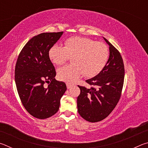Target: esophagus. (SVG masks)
Instances as JSON below:
<instances>
[{
    "instance_id": "obj_1",
    "label": "esophagus",
    "mask_w": 148,
    "mask_h": 148,
    "mask_svg": "<svg viewBox=\"0 0 148 148\" xmlns=\"http://www.w3.org/2000/svg\"><path fill=\"white\" fill-rule=\"evenodd\" d=\"M72 87V85L70 84H68V83L66 84V87H67V89H70V88H71Z\"/></svg>"
}]
</instances>
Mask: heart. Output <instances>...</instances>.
Here are the masks:
<instances>
[{"mask_svg":"<svg viewBox=\"0 0 148 148\" xmlns=\"http://www.w3.org/2000/svg\"><path fill=\"white\" fill-rule=\"evenodd\" d=\"M48 56L51 61L61 65L72 57V63L57 70L59 79L74 83L82 75L92 77L104 68L109 57L108 47L102 42L80 36L71 37L64 43V47L54 44L50 47Z\"/></svg>","mask_w":148,"mask_h":148,"instance_id":"b5f03b06","label":"heart"}]
</instances>
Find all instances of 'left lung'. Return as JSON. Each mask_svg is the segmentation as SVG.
<instances>
[{
	"mask_svg": "<svg viewBox=\"0 0 148 148\" xmlns=\"http://www.w3.org/2000/svg\"><path fill=\"white\" fill-rule=\"evenodd\" d=\"M110 56L107 63L97 76L87 79L93 86L91 89L79 86L80 94L77 99V112L86 121H102L112 112L121 94L125 76L124 64L119 52L106 38Z\"/></svg>",
	"mask_w": 148,
	"mask_h": 148,
	"instance_id": "1",
	"label": "left lung"
}]
</instances>
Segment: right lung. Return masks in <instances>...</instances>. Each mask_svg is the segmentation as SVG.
I'll return each instance as SVG.
<instances>
[{"mask_svg":"<svg viewBox=\"0 0 148 148\" xmlns=\"http://www.w3.org/2000/svg\"><path fill=\"white\" fill-rule=\"evenodd\" d=\"M63 32H44L34 36L20 52L15 69V82L25 108L38 119H46L59 110L66 84L55 79L56 72L49 49ZM49 84L46 87L44 84Z\"/></svg>","mask_w":148,"mask_h":148,"instance_id":"1","label":"right lung"}]
</instances>
